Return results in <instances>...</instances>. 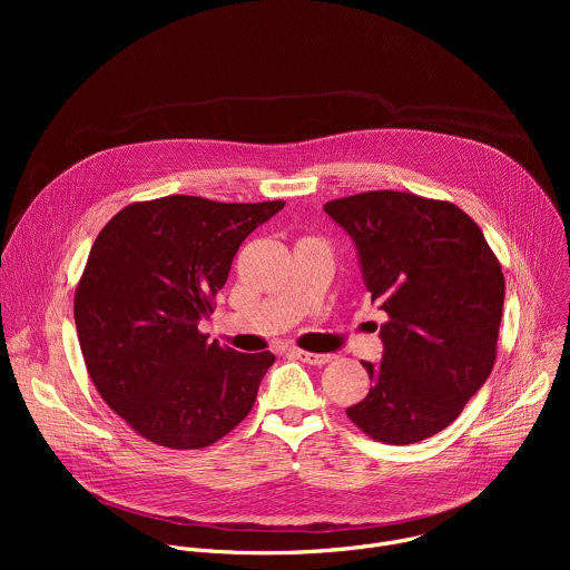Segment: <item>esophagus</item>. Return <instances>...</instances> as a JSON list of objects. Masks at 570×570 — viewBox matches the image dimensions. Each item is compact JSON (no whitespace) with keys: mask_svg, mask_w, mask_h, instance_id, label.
<instances>
[{"mask_svg":"<svg viewBox=\"0 0 570 570\" xmlns=\"http://www.w3.org/2000/svg\"><path fill=\"white\" fill-rule=\"evenodd\" d=\"M293 356H297L299 361H304L308 365H324L334 358L332 354H313V352H304V350H293Z\"/></svg>","mask_w":570,"mask_h":570,"instance_id":"esophagus-1","label":"esophagus"}]
</instances>
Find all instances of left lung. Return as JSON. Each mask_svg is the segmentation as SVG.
<instances>
[{
    "instance_id": "8db88e82",
    "label": "left lung",
    "mask_w": 570,
    "mask_h": 570,
    "mask_svg": "<svg viewBox=\"0 0 570 570\" xmlns=\"http://www.w3.org/2000/svg\"><path fill=\"white\" fill-rule=\"evenodd\" d=\"M358 248L381 324L383 358L363 361L367 396L345 411L372 440L415 444L458 420L497 363L505 279L469 214L409 191L324 205Z\"/></svg>"
}]
</instances>
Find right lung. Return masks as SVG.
Listing matches in <instances>:
<instances>
[{"mask_svg":"<svg viewBox=\"0 0 570 570\" xmlns=\"http://www.w3.org/2000/svg\"><path fill=\"white\" fill-rule=\"evenodd\" d=\"M282 207L176 194L130 203L99 232L73 293L76 334L97 392L144 440L205 449L253 411L275 356L207 343L198 320L243 238Z\"/></svg>","mask_w":570,"mask_h":570,"instance_id":"obj_1","label":"right lung"}]
</instances>
